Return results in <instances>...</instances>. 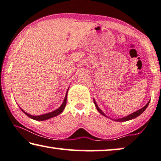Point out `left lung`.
I'll return each mask as SVG.
<instances>
[{
  "mask_svg": "<svg viewBox=\"0 0 161 161\" xmlns=\"http://www.w3.org/2000/svg\"><path fill=\"white\" fill-rule=\"evenodd\" d=\"M94 104H95L96 108H97V110L99 112V113H101L102 114H103V115L107 117V116L105 115V114H104L103 113V112L102 111L101 109L99 108V107L97 106V104H96L95 101H94ZM149 103H150V102H148V103H147L146 105H145V107H143V108H141L140 109H139V110H137V111H136V112H135V113H133L130 114V115H128V116H126V117H122V118H120V119H115V120H116V121H118V122H125V121H127V120H130V119H132L136 118V117H138L140 114H142V113H143V112L145 111V109L147 108V106H148Z\"/></svg>",
  "mask_w": 161,
  "mask_h": 161,
  "instance_id": "1",
  "label": "left lung"
}]
</instances>
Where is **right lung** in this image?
Returning <instances> with one entry per match:
<instances>
[{
    "label": "right lung",
    "instance_id": "1",
    "mask_svg": "<svg viewBox=\"0 0 161 161\" xmlns=\"http://www.w3.org/2000/svg\"><path fill=\"white\" fill-rule=\"evenodd\" d=\"M67 94H66V96H65V98H64V100L63 103L61 107H59V108H58L57 109H56V110L52 112V113H47V114H42V115H39V116H34V115H31V114H28L24 112L23 109L21 110L24 112V113L26 114L28 117H29L30 118H32L35 119V120H46V119H50L52 118V117H53L57 115H58V114H61L63 112L65 106H66V104H67Z\"/></svg>",
    "mask_w": 161,
    "mask_h": 161
}]
</instances>
